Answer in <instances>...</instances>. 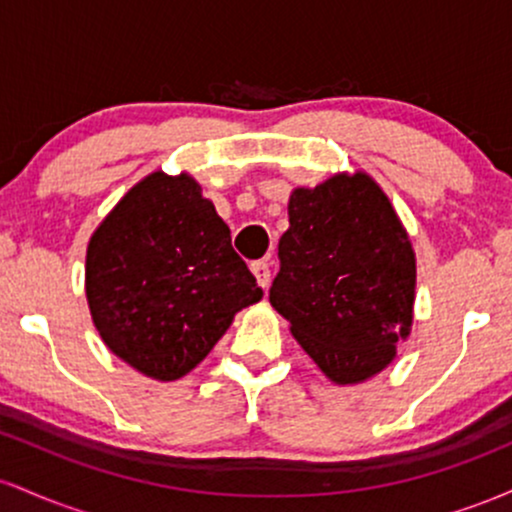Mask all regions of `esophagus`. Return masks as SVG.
I'll list each match as a JSON object with an SVG mask.
<instances>
[{
  "label": "esophagus",
  "mask_w": 512,
  "mask_h": 512,
  "mask_svg": "<svg viewBox=\"0 0 512 512\" xmlns=\"http://www.w3.org/2000/svg\"><path fill=\"white\" fill-rule=\"evenodd\" d=\"M250 269H252V274H255L257 284H260L262 289H267L269 281H272V269H269V264L264 260H257V262L250 264Z\"/></svg>",
  "instance_id": "esophagus-1"
}]
</instances>
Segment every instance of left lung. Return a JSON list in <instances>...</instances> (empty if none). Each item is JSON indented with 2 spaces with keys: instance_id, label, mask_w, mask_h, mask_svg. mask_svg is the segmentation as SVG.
Returning a JSON list of instances; mask_svg holds the SVG:
<instances>
[{
  "instance_id": "1",
  "label": "left lung",
  "mask_w": 512,
  "mask_h": 512,
  "mask_svg": "<svg viewBox=\"0 0 512 512\" xmlns=\"http://www.w3.org/2000/svg\"><path fill=\"white\" fill-rule=\"evenodd\" d=\"M269 303L334 385H358L411 334L416 252L390 197L368 173L293 187Z\"/></svg>"
}]
</instances>
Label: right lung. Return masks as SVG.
<instances>
[{"label":"right lung","instance_id":"obj_1","mask_svg":"<svg viewBox=\"0 0 512 512\" xmlns=\"http://www.w3.org/2000/svg\"><path fill=\"white\" fill-rule=\"evenodd\" d=\"M260 298L231 231L190 173H149L88 240L93 325L146 378L170 383L190 373Z\"/></svg>","mask_w":512,"mask_h":512}]
</instances>
